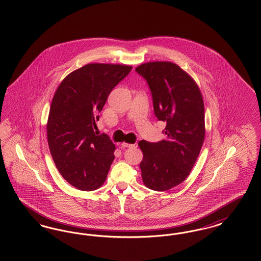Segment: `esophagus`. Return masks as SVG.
I'll use <instances>...</instances> for the list:
<instances>
[{
  "mask_svg": "<svg viewBox=\"0 0 261 261\" xmlns=\"http://www.w3.org/2000/svg\"><path fill=\"white\" fill-rule=\"evenodd\" d=\"M137 146V143H135V144H129V143H122L121 144V147L122 148H136Z\"/></svg>",
  "mask_w": 261,
  "mask_h": 261,
  "instance_id": "obj_1",
  "label": "esophagus"
}]
</instances>
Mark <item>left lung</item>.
Segmentation results:
<instances>
[{"label":"left lung","instance_id":"left-lung-1","mask_svg":"<svg viewBox=\"0 0 261 261\" xmlns=\"http://www.w3.org/2000/svg\"><path fill=\"white\" fill-rule=\"evenodd\" d=\"M136 71L149 84L155 116L166 124L164 140L139 142L142 179L163 192L181 184L197 162L205 136L203 99L196 81L173 62H146Z\"/></svg>","mask_w":261,"mask_h":261}]
</instances>
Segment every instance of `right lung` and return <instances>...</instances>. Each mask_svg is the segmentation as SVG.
<instances>
[{
  "instance_id": "add662e5",
  "label": "right lung",
  "mask_w": 261,
  "mask_h": 261,
  "mask_svg": "<svg viewBox=\"0 0 261 261\" xmlns=\"http://www.w3.org/2000/svg\"><path fill=\"white\" fill-rule=\"evenodd\" d=\"M131 69L89 63L67 75L54 95L47 122L50 154L62 177L78 190H97L107 179L115 146L94 129L110 93Z\"/></svg>"
}]
</instances>
